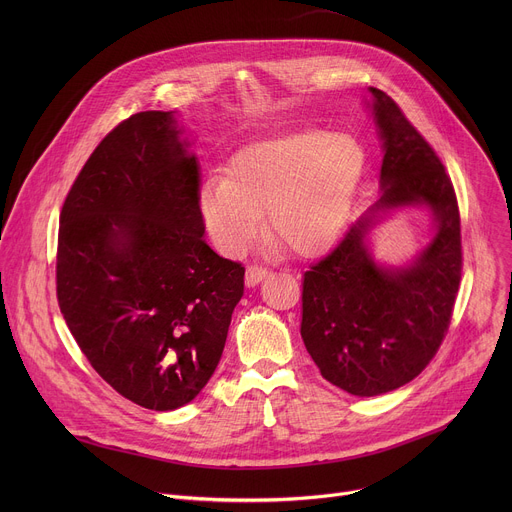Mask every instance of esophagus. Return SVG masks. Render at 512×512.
I'll return each mask as SVG.
<instances>
[{"instance_id":"1","label":"esophagus","mask_w":512,"mask_h":512,"mask_svg":"<svg viewBox=\"0 0 512 512\" xmlns=\"http://www.w3.org/2000/svg\"><path fill=\"white\" fill-rule=\"evenodd\" d=\"M267 269L265 267H259V265H249L247 271H245V283L247 287H255L257 283H261L265 277H267Z\"/></svg>"}]
</instances>
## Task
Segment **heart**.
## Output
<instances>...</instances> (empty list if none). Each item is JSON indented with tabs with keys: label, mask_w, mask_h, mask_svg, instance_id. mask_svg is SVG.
Listing matches in <instances>:
<instances>
[{
	"label": "heart",
	"mask_w": 512,
	"mask_h": 512,
	"mask_svg": "<svg viewBox=\"0 0 512 512\" xmlns=\"http://www.w3.org/2000/svg\"><path fill=\"white\" fill-rule=\"evenodd\" d=\"M369 154L350 133L304 129L241 148L227 178L208 180L198 196L214 245L233 255L267 229L291 253L312 257L342 235L367 174Z\"/></svg>",
	"instance_id": "heart-1"
}]
</instances>
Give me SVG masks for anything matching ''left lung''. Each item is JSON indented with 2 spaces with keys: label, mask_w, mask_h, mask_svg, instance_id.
Listing matches in <instances>:
<instances>
[{
  "label": "left lung",
  "mask_w": 512,
  "mask_h": 512,
  "mask_svg": "<svg viewBox=\"0 0 512 512\" xmlns=\"http://www.w3.org/2000/svg\"><path fill=\"white\" fill-rule=\"evenodd\" d=\"M381 139V196L340 245L304 273L302 338L326 381L375 397L413 381L448 332L462 277L454 186L395 101L371 89ZM405 207L432 216L430 243L403 266L374 259L370 235Z\"/></svg>",
  "instance_id": "1"
}]
</instances>
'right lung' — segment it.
<instances>
[{"mask_svg": "<svg viewBox=\"0 0 512 512\" xmlns=\"http://www.w3.org/2000/svg\"><path fill=\"white\" fill-rule=\"evenodd\" d=\"M176 111L119 123L72 184L56 294L93 369L154 411L190 403L221 360L245 269L204 243L200 164Z\"/></svg>", "mask_w": 512, "mask_h": 512, "instance_id": "1", "label": "right lung"}]
</instances>
